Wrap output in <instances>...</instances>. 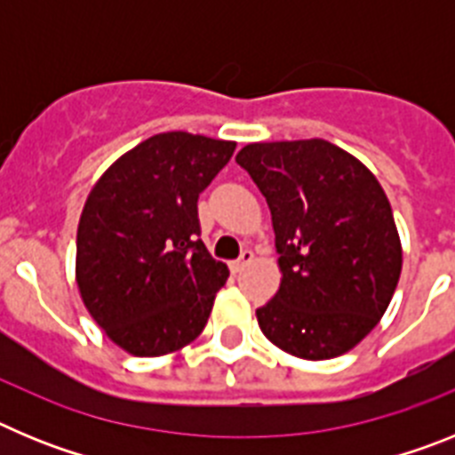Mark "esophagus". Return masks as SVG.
Segmentation results:
<instances>
[{"instance_id": "1", "label": "esophagus", "mask_w": 455, "mask_h": 455, "mask_svg": "<svg viewBox=\"0 0 455 455\" xmlns=\"http://www.w3.org/2000/svg\"><path fill=\"white\" fill-rule=\"evenodd\" d=\"M252 259H255V255H252V251H243V252H241L239 259H236V262H232V271L241 273V271H243V268L248 267V264L252 262Z\"/></svg>"}]
</instances>
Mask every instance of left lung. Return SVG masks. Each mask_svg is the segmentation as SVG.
<instances>
[{"instance_id":"8db88e82","label":"left lung","mask_w":455,"mask_h":455,"mask_svg":"<svg viewBox=\"0 0 455 455\" xmlns=\"http://www.w3.org/2000/svg\"><path fill=\"white\" fill-rule=\"evenodd\" d=\"M236 164L267 198L283 271L257 309L262 332L303 360L351 351L385 315L403 262L383 187L323 139L251 143Z\"/></svg>"}]
</instances>
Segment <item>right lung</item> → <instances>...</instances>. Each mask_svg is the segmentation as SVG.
<instances>
[{
    "mask_svg": "<svg viewBox=\"0 0 455 455\" xmlns=\"http://www.w3.org/2000/svg\"><path fill=\"white\" fill-rule=\"evenodd\" d=\"M235 140L166 132L124 152L88 193L77 228V287L123 351L156 357L207 325L230 271L200 239L198 198Z\"/></svg>",
    "mask_w": 455,
    "mask_h": 455,
    "instance_id": "right-lung-1",
    "label": "right lung"
}]
</instances>
